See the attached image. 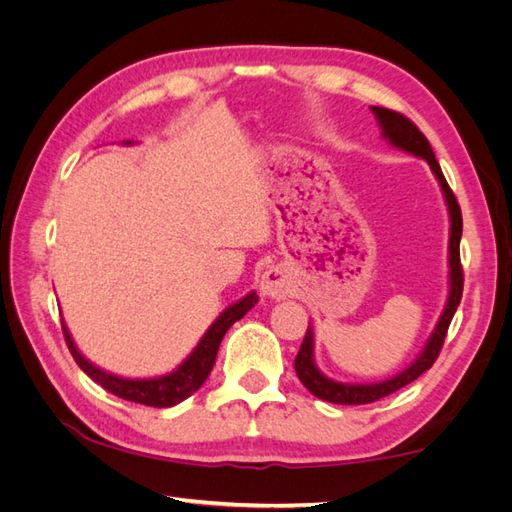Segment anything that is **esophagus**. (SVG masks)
I'll list each match as a JSON object with an SVG mask.
<instances>
[{
    "instance_id": "obj_1",
    "label": "esophagus",
    "mask_w": 512,
    "mask_h": 512,
    "mask_svg": "<svg viewBox=\"0 0 512 512\" xmlns=\"http://www.w3.org/2000/svg\"><path fill=\"white\" fill-rule=\"evenodd\" d=\"M290 286H292V281H290L288 270H284L281 266L268 268L262 275V281H259V290H262V295L270 297V299H277V301L288 297Z\"/></svg>"
}]
</instances>
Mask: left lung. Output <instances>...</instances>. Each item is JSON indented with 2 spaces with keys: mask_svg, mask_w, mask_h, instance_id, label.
Wrapping results in <instances>:
<instances>
[{
  "mask_svg": "<svg viewBox=\"0 0 512 512\" xmlns=\"http://www.w3.org/2000/svg\"><path fill=\"white\" fill-rule=\"evenodd\" d=\"M374 116L378 118V125L383 129V138H387L391 145L398 149H405L409 154L418 156L422 160L429 162L431 171L436 173V178L442 187L444 200H447L449 206V215H451V237H449V299L447 306H444L442 317L433 330L431 339L424 345L422 354L413 361L405 372H400L394 378H387L383 383H372V385H347V383H336V380H330L328 376H323L319 372V367L314 365V341H312V328L308 325V332L303 336V343L299 347V354L295 358V369L297 376L310 394H314L321 400L334 402V405H367V402H376L380 398H385L394 391L402 389L405 385L413 383L418 376H422L427 369L436 363V358L442 350L444 339H447V330L451 325V319L455 310L460 306L462 299V288H464V275H462V264H460V237H462V211L460 204L455 200V195L449 187V182L444 180V173L438 165L436 154L429 145L427 136H424L420 129L413 125L407 116H402L400 112L387 110V107H372Z\"/></svg>",
  "mask_w": 512,
  "mask_h": 512,
  "instance_id": "left-lung-1",
  "label": "left lung"
}]
</instances>
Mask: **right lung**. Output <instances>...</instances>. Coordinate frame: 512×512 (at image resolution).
Segmentation results:
<instances>
[{"label": "right lung", "mask_w": 512, "mask_h": 512, "mask_svg": "<svg viewBox=\"0 0 512 512\" xmlns=\"http://www.w3.org/2000/svg\"><path fill=\"white\" fill-rule=\"evenodd\" d=\"M255 303H257V295L255 292H248L244 299H239L237 303H233V306H228L220 317L213 321L211 328L204 332L200 343L195 345V350L187 358H184L182 365H178V369H173L171 374L158 376V378L134 380V378H121V376L107 374L105 369L92 365L88 358L76 350V345L72 341L68 328H65V323H63V336L76 365H79L83 372L94 380V383H99L103 389L110 391V394L123 400L140 402V405H147V407H173L184 398H189L193 391H198L204 385L206 376L211 374V369L215 365V356H217V350H220L224 334L235 321L242 319L244 314L255 306Z\"/></svg>", "instance_id": "right-lung-1"}]
</instances>
